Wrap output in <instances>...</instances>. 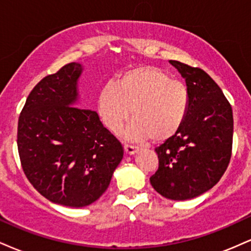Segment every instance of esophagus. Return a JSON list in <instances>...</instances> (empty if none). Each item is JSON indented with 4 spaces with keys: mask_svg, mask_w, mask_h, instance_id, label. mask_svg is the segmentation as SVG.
<instances>
[{
    "mask_svg": "<svg viewBox=\"0 0 251 251\" xmlns=\"http://www.w3.org/2000/svg\"><path fill=\"white\" fill-rule=\"evenodd\" d=\"M124 150H125V153L126 154H129V155H132V154H134V153H137L138 152V148H135V146H132V145H127V144H125V145H124Z\"/></svg>",
    "mask_w": 251,
    "mask_h": 251,
    "instance_id": "34e87169",
    "label": "esophagus"
}]
</instances>
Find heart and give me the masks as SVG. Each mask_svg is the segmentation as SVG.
Wrapping results in <instances>:
<instances>
[{
    "label": "heart",
    "instance_id": "heart-1",
    "mask_svg": "<svg viewBox=\"0 0 251 251\" xmlns=\"http://www.w3.org/2000/svg\"><path fill=\"white\" fill-rule=\"evenodd\" d=\"M190 107V91L162 68L142 65L124 72L116 86L107 83L98 94V113L103 125L118 133L131 116L125 131L132 142L163 143L178 133Z\"/></svg>",
    "mask_w": 251,
    "mask_h": 251
}]
</instances>
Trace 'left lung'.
I'll use <instances>...</instances> for the list:
<instances>
[{"mask_svg": "<svg viewBox=\"0 0 251 251\" xmlns=\"http://www.w3.org/2000/svg\"><path fill=\"white\" fill-rule=\"evenodd\" d=\"M185 79L190 107L178 133L155 149L159 166L150 178L163 197L186 201L220 181L232 149V108L220 86L201 68L170 60Z\"/></svg>", "mask_w": 251, "mask_h": 251, "instance_id": "8db88e82", "label": "left lung"}]
</instances>
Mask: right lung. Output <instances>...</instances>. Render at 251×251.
I'll list each match as a JSON object with an SVG mask.
<instances>
[{
    "instance_id": "add662e5",
    "label": "right lung",
    "mask_w": 251,
    "mask_h": 251,
    "mask_svg": "<svg viewBox=\"0 0 251 251\" xmlns=\"http://www.w3.org/2000/svg\"><path fill=\"white\" fill-rule=\"evenodd\" d=\"M82 70L71 62L43 77L25 100L17 125L25 177L48 201L71 208L96 201L124 155L97 112L77 105Z\"/></svg>"
}]
</instances>
